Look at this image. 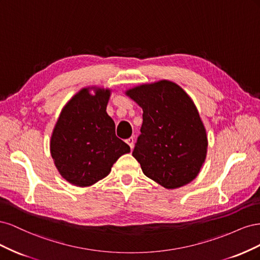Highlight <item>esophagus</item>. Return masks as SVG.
<instances>
[{
	"mask_svg": "<svg viewBox=\"0 0 260 260\" xmlns=\"http://www.w3.org/2000/svg\"><path fill=\"white\" fill-rule=\"evenodd\" d=\"M125 143H127V144L130 146V148L132 149V148H133V145H135V139H133V138L131 137V138L125 140Z\"/></svg>",
	"mask_w": 260,
	"mask_h": 260,
	"instance_id": "34e87169",
	"label": "esophagus"
}]
</instances>
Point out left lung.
<instances>
[{"label": "left lung", "mask_w": 260, "mask_h": 260, "mask_svg": "<svg viewBox=\"0 0 260 260\" xmlns=\"http://www.w3.org/2000/svg\"><path fill=\"white\" fill-rule=\"evenodd\" d=\"M125 93L143 109L141 135L132 152L143 174L166 188L190 183L205 161L208 145L191 98L167 80Z\"/></svg>", "instance_id": "obj_1"}]
</instances>
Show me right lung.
Listing matches in <instances>:
<instances>
[{
  "label": "right lung",
  "mask_w": 260,
  "mask_h": 260,
  "mask_svg": "<svg viewBox=\"0 0 260 260\" xmlns=\"http://www.w3.org/2000/svg\"><path fill=\"white\" fill-rule=\"evenodd\" d=\"M109 90L83 89L62 108L51 138V155L61 177L77 186L105 178L130 147L116 137L106 113Z\"/></svg>",
  "instance_id": "obj_1"
}]
</instances>
